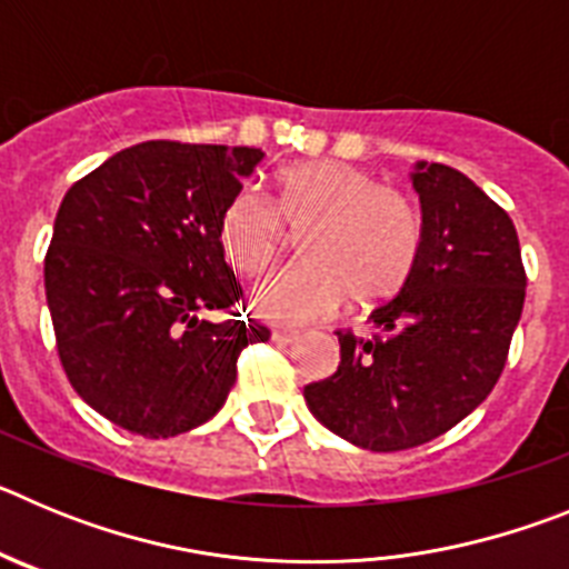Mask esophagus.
I'll return each mask as SVG.
<instances>
[{
  "instance_id": "1",
  "label": "esophagus",
  "mask_w": 569,
  "mask_h": 569,
  "mask_svg": "<svg viewBox=\"0 0 569 569\" xmlns=\"http://www.w3.org/2000/svg\"><path fill=\"white\" fill-rule=\"evenodd\" d=\"M299 339V330L293 328H279L273 330V341H279V345H290V341Z\"/></svg>"
}]
</instances>
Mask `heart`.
Segmentation results:
<instances>
[{
  "mask_svg": "<svg viewBox=\"0 0 569 569\" xmlns=\"http://www.w3.org/2000/svg\"><path fill=\"white\" fill-rule=\"evenodd\" d=\"M284 224L305 228L296 264L273 270L250 293L253 313L273 325L330 316L350 296L370 308L405 288L421 250L413 196L341 162L290 164L276 176L273 202L244 188L219 216V250L236 273H259L276 259Z\"/></svg>",
  "mask_w": 569,
  "mask_h": 569,
  "instance_id": "b5f03b06",
  "label": "heart"
}]
</instances>
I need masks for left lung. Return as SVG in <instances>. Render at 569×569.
<instances>
[{
    "label": "left lung",
    "instance_id": "left-lung-1",
    "mask_svg": "<svg viewBox=\"0 0 569 569\" xmlns=\"http://www.w3.org/2000/svg\"><path fill=\"white\" fill-rule=\"evenodd\" d=\"M421 250L370 336L339 330L341 361L305 387L310 413L373 453L410 450L470 416L499 381L527 273L505 208L447 164L419 162Z\"/></svg>",
    "mask_w": 569,
    "mask_h": 569
}]
</instances>
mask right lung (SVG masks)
<instances>
[{"label": "right lung", "mask_w": 569, "mask_h": 569, "mask_svg": "<svg viewBox=\"0 0 569 569\" xmlns=\"http://www.w3.org/2000/svg\"><path fill=\"white\" fill-rule=\"evenodd\" d=\"M259 148L153 139L119 150L59 204L44 293L59 361L79 396L144 439L188 433L219 413L256 321H208L241 288L216 228Z\"/></svg>", "instance_id": "right-lung-1"}]
</instances>
